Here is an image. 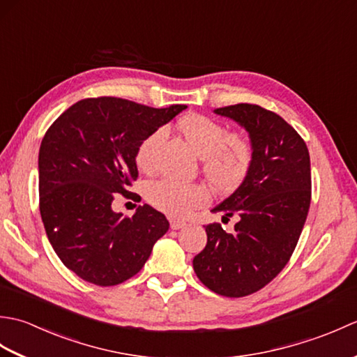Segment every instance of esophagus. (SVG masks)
I'll list each match as a JSON object with an SVG mask.
<instances>
[{
  "label": "esophagus",
  "mask_w": 357,
  "mask_h": 357,
  "mask_svg": "<svg viewBox=\"0 0 357 357\" xmlns=\"http://www.w3.org/2000/svg\"><path fill=\"white\" fill-rule=\"evenodd\" d=\"M185 225L184 221H179V219H170V229L172 230H179Z\"/></svg>",
  "instance_id": "1"
}]
</instances>
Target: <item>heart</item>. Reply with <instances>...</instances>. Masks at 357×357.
<instances>
[{
    "instance_id": "obj_1",
    "label": "heart",
    "mask_w": 357,
    "mask_h": 357,
    "mask_svg": "<svg viewBox=\"0 0 357 357\" xmlns=\"http://www.w3.org/2000/svg\"><path fill=\"white\" fill-rule=\"evenodd\" d=\"M178 128L187 142L202 159V172L216 190L229 193L244 183L253 164V146L247 136L229 132L225 124L199 115H187L178 121ZM162 130L144 136L135 151V162L141 170H149L153 151ZM151 206L170 216H184L207 202V190L199 184H181L176 181L159 179L147 188Z\"/></svg>"
}]
</instances>
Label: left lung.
Masks as SVG:
<instances>
[{
	"label": "left lung",
	"instance_id": "8db88e82",
	"mask_svg": "<svg viewBox=\"0 0 357 357\" xmlns=\"http://www.w3.org/2000/svg\"><path fill=\"white\" fill-rule=\"evenodd\" d=\"M215 112L245 127L253 164L236 192L211 210L239 215L234 231L206 225L207 245L193 268L211 291L242 298L271 282L298 245L312 201L310 155L301 135L275 112L256 104Z\"/></svg>",
	"mask_w": 357,
	"mask_h": 357
}]
</instances>
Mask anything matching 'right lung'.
I'll return each mask as SVG.
<instances>
[{
	"label": "right lung",
	"mask_w": 357,
	"mask_h": 357,
	"mask_svg": "<svg viewBox=\"0 0 357 357\" xmlns=\"http://www.w3.org/2000/svg\"><path fill=\"white\" fill-rule=\"evenodd\" d=\"M184 109L86 98L47 128L38 156L40 213L55 253L81 279L100 287L124 282L169 230L167 218L147 204L132 218L112 206L116 193L136 198L128 188L138 179L141 139Z\"/></svg>",
	"instance_id": "obj_1"
}]
</instances>
